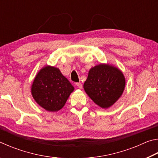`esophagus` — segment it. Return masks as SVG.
Masks as SVG:
<instances>
[{
  "instance_id": "esophagus-1",
  "label": "esophagus",
  "mask_w": 158,
  "mask_h": 158,
  "mask_svg": "<svg viewBox=\"0 0 158 158\" xmlns=\"http://www.w3.org/2000/svg\"><path fill=\"white\" fill-rule=\"evenodd\" d=\"M77 87H78L79 88V89H82V84H81V83H77Z\"/></svg>"
}]
</instances>
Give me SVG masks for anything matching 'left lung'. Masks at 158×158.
Returning <instances> with one entry per match:
<instances>
[{"mask_svg": "<svg viewBox=\"0 0 158 158\" xmlns=\"http://www.w3.org/2000/svg\"><path fill=\"white\" fill-rule=\"evenodd\" d=\"M125 86V78L121 69L100 63L90 69L84 89L96 105L107 109L121 97Z\"/></svg>", "mask_w": 158, "mask_h": 158, "instance_id": "left-lung-1", "label": "left lung"}]
</instances>
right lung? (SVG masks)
Wrapping results in <instances>:
<instances>
[{"mask_svg": "<svg viewBox=\"0 0 158 158\" xmlns=\"http://www.w3.org/2000/svg\"><path fill=\"white\" fill-rule=\"evenodd\" d=\"M31 90L37 105L55 112L63 107L74 88L58 68L46 65L36 74Z\"/></svg>", "mask_w": 158, "mask_h": 158, "instance_id": "right-lung-1", "label": "right lung"}]
</instances>
